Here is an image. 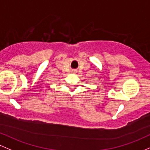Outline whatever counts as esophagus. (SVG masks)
I'll list each match as a JSON object with an SVG mask.
<instances>
[{
    "instance_id": "34e87169",
    "label": "esophagus",
    "mask_w": 150,
    "mask_h": 150,
    "mask_svg": "<svg viewBox=\"0 0 150 150\" xmlns=\"http://www.w3.org/2000/svg\"><path fill=\"white\" fill-rule=\"evenodd\" d=\"M73 72H76V71L74 70V71H73Z\"/></svg>"
}]
</instances>
